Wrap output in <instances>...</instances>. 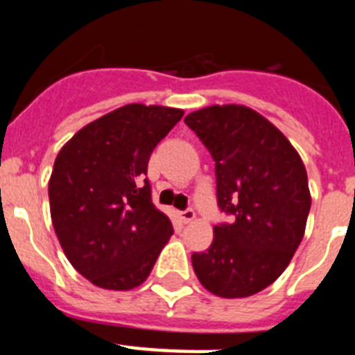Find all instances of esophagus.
<instances>
[{
    "label": "esophagus",
    "mask_w": 355,
    "mask_h": 355,
    "mask_svg": "<svg viewBox=\"0 0 355 355\" xmlns=\"http://www.w3.org/2000/svg\"><path fill=\"white\" fill-rule=\"evenodd\" d=\"M180 216H181V220H183L184 224H188V222H192L193 218H196V211H193L192 208H187V209H183V211L180 213Z\"/></svg>",
    "instance_id": "34e87169"
}]
</instances>
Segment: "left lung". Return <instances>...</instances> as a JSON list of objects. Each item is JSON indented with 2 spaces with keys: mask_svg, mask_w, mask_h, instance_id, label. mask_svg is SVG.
Here are the masks:
<instances>
[{
  "mask_svg": "<svg viewBox=\"0 0 355 355\" xmlns=\"http://www.w3.org/2000/svg\"><path fill=\"white\" fill-rule=\"evenodd\" d=\"M215 162L216 202L229 222L192 254L200 284L224 299L270 286L302 241L311 208L299 153L270 121L241 105L208 106L184 117Z\"/></svg>",
  "mask_w": 355,
  "mask_h": 355,
  "instance_id": "obj_1",
  "label": "left lung"
}]
</instances>
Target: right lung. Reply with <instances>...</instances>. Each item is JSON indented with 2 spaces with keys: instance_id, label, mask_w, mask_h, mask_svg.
Masks as SVG:
<instances>
[{
  "instance_id": "right-lung-1",
  "label": "right lung",
  "mask_w": 355,
  "mask_h": 355,
  "mask_svg": "<svg viewBox=\"0 0 355 355\" xmlns=\"http://www.w3.org/2000/svg\"><path fill=\"white\" fill-rule=\"evenodd\" d=\"M183 110L126 105L81 128L60 149L49 180L55 233L71 265L105 290L149 277L172 236L171 218L150 199V153Z\"/></svg>"
}]
</instances>
